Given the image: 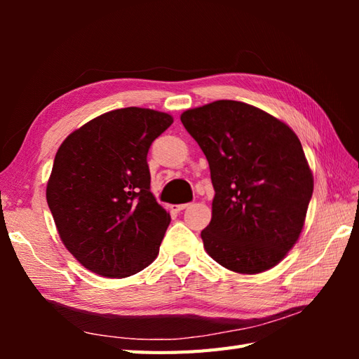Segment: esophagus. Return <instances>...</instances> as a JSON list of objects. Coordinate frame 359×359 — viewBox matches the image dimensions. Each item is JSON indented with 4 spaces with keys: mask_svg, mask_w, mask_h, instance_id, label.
Wrapping results in <instances>:
<instances>
[{
    "mask_svg": "<svg viewBox=\"0 0 359 359\" xmlns=\"http://www.w3.org/2000/svg\"><path fill=\"white\" fill-rule=\"evenodd\" d=\"M174 211H182V210H185V208H188V203H180V205H172L171 207Z\"/></svg>",
    "mask_w": 359,
    "mask_h": 359,
    "instance_id": "esophagus-1",
    "label": "esophagus"
}]
</instances>
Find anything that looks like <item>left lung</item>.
Instances as JSON below:
<instances>
[{"label":"left lung","mask_w":359,"mask_h":359,"mask_svg":"<svg viewBox=\"0 0 359 359\" xmlns=\"http://www.w3.org/2000/svg\"><path fill=\"white\" fill-rule=\"evenodd\" d=\"M208 160L215 199L201 236L225 269L256 274L299 239L313 194L302 144L284 121L255 106L217 100L180 116Z\"/></svg>","instance_id":"obj_1"}]
</instances>
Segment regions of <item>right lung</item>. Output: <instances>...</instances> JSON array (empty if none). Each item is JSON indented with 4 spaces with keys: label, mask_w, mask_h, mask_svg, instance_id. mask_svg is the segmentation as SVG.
<instances>
[{
    "label": "right lung",
    "mask_w": 359,
    "mask_h": 359,
    "mask_svg": "<svg viewBox=\"0 0 359 359\" xmlns=\"http://www.w3.org/2000/svg\"><path fill=\"white\" fill-rule=\"evenodd\" d=\"M171 123L170 114L131 106L88 121L58 148L46 199L85 269L128 278L157 257L171 217L151 193L147 156Z\"/></svg>",
    "instance_id": "1"
}]
</instances>
